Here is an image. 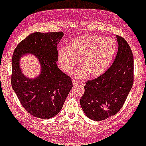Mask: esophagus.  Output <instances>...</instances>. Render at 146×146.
<instances>
[{
    "label": "esophagus",
    "instance_id": "34e87169",
    "mask_svg": "<svg viewBox=\"0 0 146 146\" xmlns=\"http://www.w3.org/2000/svg\"><path fill=\"white\" fill-rule=\"evenodd\" d=\"M72 83H73V85H76L78 84V83H79V82L78 81H76V80H73Z\"/></svg>",
    "mask_w": 146,
    "mask_h": 146
}]
</instances>
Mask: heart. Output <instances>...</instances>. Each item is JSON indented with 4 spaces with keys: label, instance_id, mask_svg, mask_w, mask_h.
<instances>
[{
    "label": "heart",
    "instance_id": "heart-1",
    "mask_svg": "<svg viewBox=\"0 0 146 146\" xmlns=\"http://www.w3.org/2000/svg\"><path fill=\"white\" fill-rule=\"evenodd\" d=\"M117 49L114 39L93 35H85L73 39L66 47L58 49V60L64 73L70 74L79 63L75 73L78 78L87 76L94 78L107 70Z\"/></svg>",
    "mask_w": 146,
    "mask_h": 146
}]
</instances>
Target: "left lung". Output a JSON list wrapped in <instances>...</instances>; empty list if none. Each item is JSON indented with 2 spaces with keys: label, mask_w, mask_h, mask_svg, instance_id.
I'll list each match as a JSON object with an SVG mask.
<instances>
[{
  "label": "left lung",
  "mask_w": 146,
  "mask_h": 146,
  "mask_svg": "<svg viewBox=\"0 0 146 146\" xmlns=\"http://www.w3.org/2000/svg\"><path fill=\"white\" fill-rule=\"evenodd\" d=\"M119 49L112 65L98 78L86 82L80 105L89 119L100 121L115 115L126 100L134 82V58L131 48L117 35Z\"/></svg>",
  "instance_id": "left-lung-1"
}]
</instances>
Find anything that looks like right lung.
<instances>
[{
	"mask_svg": "<svg viewBox=\"0 0 146 146\" xmlns=\"http://www.w3.org/2000/svg\"><path fill=\"white\" fill-rule=\"evenodd\" d=\"M63 36V32L34 33L19 43L12 56V88L27 112L42 119L60 112L73 87L70 77L56 64L57 44ZM28 54L35 55L41 65V73L34 79L27 78L20 68L21 57Z\"/></svg>",
	"mask_w": 146,
	"mask_h": 146,
	"instance_id": "obj_1",
	"label": "right lung"
}]
</instances>
